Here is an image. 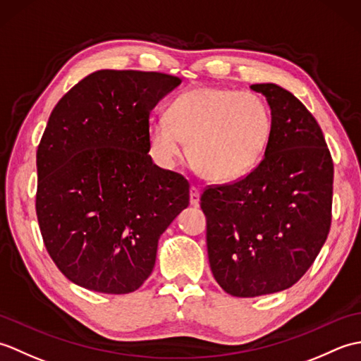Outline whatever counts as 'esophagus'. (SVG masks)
<instances>
[{
  "label": "esophagus",
  "instance_id": "1",
  "mask_svg": "<svg viewBox=\"0 0 361 361\" xmlns=\"http://www.w3.org/2000/svg\"><path fill=\"white\" fill-rule=\"evenodd\" d=\"M189 200H190V204H192V206L200 204V190H198L197 186H190Z\"/></svg>",
  "mask_w": 361,
  "mask_h": 361
}]
</instances>
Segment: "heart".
<instances>
[{
    "label": "heart",
    "mask_w": 361,
    "mask_h": 361,
    "mask_svg": "<svg viewBox=\"0 0 361 361\" xmlns=\"http://www.w3.org/2000/svg\"><path fill=\"white\" fill-rule=\"evenodd\" d=\"M271 133L265 102L239 90L197 87L173 101L167 116L149 124L153 157L173 166L189 142V159L212 181H231L250 172L264 155Z\"/></svg>",
    "instance_id": "1"
}]
</instances>
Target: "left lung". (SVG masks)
<instances>
[{
  "instance_id": "8db88e82",
  "label": "left lung",
  "mask_w": 361,
  "mask_h": 361,
  "mask_svg": "<svg viewBox=\"0 0 361 361\" xmlns=\"http://www.w3.org/2000/svg\"><path fill=\"white\" fill-rule=\"evenodd\" d=\"M271 110L264 158L200 197L214 278L226 293L286 290L315 262L332 221L334 161L317 119L290 91L256 83Z\"/></svg>"
}]
</instances>
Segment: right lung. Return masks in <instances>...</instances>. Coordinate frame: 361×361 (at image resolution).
<instances>
[{
  "instance_id": "obj_1",
  "label": "right lung",
  "mask_w": 361,
  "mask_h": 361,
  "mask_svg": "<svg viewBox=\"0 0 361 361\" xmlns=\"http://www.w3.org/2000/svg\"><path fill=\"white\" fill-rule=\"evenodd\" d=\"M180 83L163 73L101 70L54 106L37 149L35 211L54 264L83 288H140L159 235L188 208V180L149 155L150 111Z\"/></svg>"
}]
</instances>
